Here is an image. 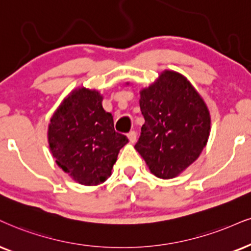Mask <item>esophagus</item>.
<instances>
[{
  "mask_svg": "<svg viewBox=\"0 0 251 251\" xmlns=\"http://www.w3.org/2000/svg\"><path fill=\"white\" fill-rule=\"evenodd\" d=\"M128 138H129V141L131 142V143H135L136 138H137V134H136V131L135 130L129 131L128 132Z\"/></svg>",
  "mask_w": 251,
  "mask_h": 251,
  "instance_id": "1",
  "label": "esophagus"
}]
</instances>
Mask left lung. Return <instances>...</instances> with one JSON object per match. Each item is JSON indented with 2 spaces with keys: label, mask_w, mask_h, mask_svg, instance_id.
Returning a JSON list of instances; mask_svg holds the SVG:
<instances>
[{
  "label": "left lung",
  "mask_w": 251,
  "mask_h": 251,
  "mask_svg": "<svg viewBox=\"0 0 251 251\" xmlns=\"http://www.w3.org/2000/svg\"><path fill=\"white\" fill-rule=\"evenodd\" d=\"M140 107L145 122L135 149L156 177H177L206 147L208 108L191 82L173 71H164L142 89Z\"/></svg>",
  "instance_id": "obj_1"
}]
</instances>
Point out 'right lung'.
I'll list each match as a JSON object with an SVG mask.
<instances>
[{
	"label": "right lung",
	"instance_id": "add662e5",
	"mask_svg": "<svg viewBox=\"0 0 251 251\" xmlns=\"http://www.w3.org/2000/svg\"><path fill=\"white\" fill-rule=\"evenodd\" d=\"M49 145L58 166L86 186L106 181L126 136L114 129L102 95L85 87L71 93L51 117Z\"/></svg>",
	"mask_w": 251,
	"mask_h": 251
}]
</instances>
